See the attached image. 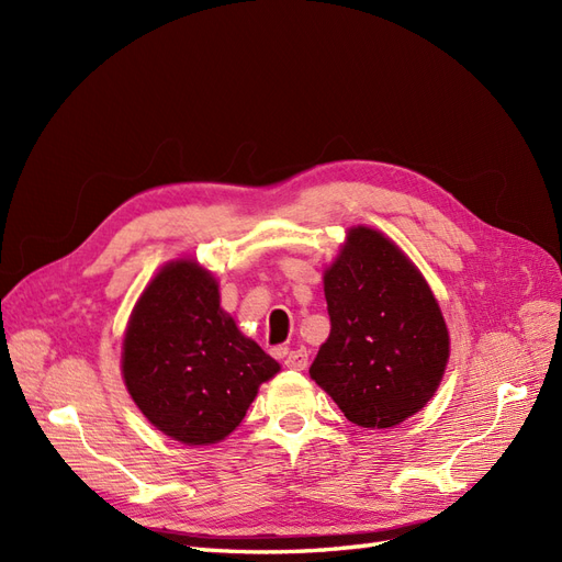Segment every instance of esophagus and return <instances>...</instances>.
Masks as SVG:
<instances>
[{"label":"esophagus","instance_id":"obj_1","mask_svg":"<svg viewBox=\"0 0 562 562\" xmlns=\"http://www.w3.org/2000/svg\"><path fill=\"white\" fill-rule=\"evenodd\" d=\"M307 363H310V353H307V349H304V347H297V349L285 353V366L288 368L304 370V368H307Z\"/></svg>","mask_w":562,"mask_h":562}]
</instances>
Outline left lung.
Wrapping results in <instances>:
<instances>
[{
  "instance_id": "left-lung-1",
  "label": "left lung",
  "mask_w": 562,
  "mask_h": 562,
  "mask_svg": "<svg viewBox=\"0 0 562 562\" xmlns=\"http://www.w3.org/2000/svg\"><path fill=\"white\" fill-rule=\"evenodd\" d=\"M330 335L310 368L363 429L419 413L443 378L450 337L427 281L396 244L356 227L323 277Z\"/></svg>"
}]
</instances>
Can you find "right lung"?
Returning a JSON list of instances; mask_svg holds the SVG:
<instances>
[{"mask_svg":"<svg viewBox=\"0 0 562 562\" xmlns=\"http://www.w3.org/2000/svg\"><path fill=\"white\" fill-rule=\"evenodd\" d=\"M122 370L135 405L159 431L209 446L239 427L279 363L220 310L209 271L182 260L164 267L135 304Z\"/></svg>","mask_w":562,"mask_h":562,"instance_id":"1","label":"right lung"}]
</instances>
